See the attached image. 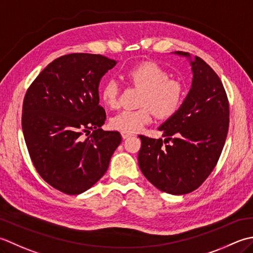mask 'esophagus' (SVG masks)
<instances>
[{"mask_svg":"<svg viewBox=\"0 0 253 253\" xmlns=\"http://www.w3.org/2000/svg\"><path fill=\"white\" fill-rule=\"evenodd\" d=\"M121 135H122L123 138H127V137L132 136L133 134H132V133H126V132H121Z\"/></svg>","mask_w":253,"mask_h":253,"instance_id":"34e87169","label":"esophagus"}]
</instances>
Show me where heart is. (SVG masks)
I'll list each match as a JSON object with an SVG mask.
<instances>
[{"instance_id":"1","label":"heart","mask_w":253,"mask_h":253,"mask_svg":"<svg viewBox=\"0 0 253 253\" xmlns=\"http://www.w3.org/2000/svg\"><path fill=\"white\" fill-rule=\"evenodd\" d=\"M169 76V72L155 62H143L128 69L126 79L133 86L143 89L140 98L142 108L117 113L110 120L111 126L121 132L134 133L152 120L153 112L158 119H168L176 115L183 104L184 86ZM100 96L105 106L115 109L120 101L119 83L115 80L106 81Z\"/></svg>"}]
</instances>
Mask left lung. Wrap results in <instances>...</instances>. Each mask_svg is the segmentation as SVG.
<instances>
[{
	"instance_id": "8db88e82",
	"label": "left lung",
	"mask_w": 253,
	"mask_h": 253,
	"mask_svg": "<svg viewBox=\"0 0 253 253\" xmlns=\"http://www.w3.org/2000/svg\"><path fill=\"white\" fill-rule=\"evenodd\" d=\"M179 55L190 54L183 51ZM192 86L176 115L158 127L162 138L138 135V166L163 192L180 195L197 190L213 171L229 126V102L218 75L199 56L191 61Z\"/></svg>"
}]
</instances>
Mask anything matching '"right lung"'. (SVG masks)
<instances>
[{"label":"right lung","instance_id":"right-lung-1","mask_svg":"<svg viewBox=\"0 0 253 253\" xmlns=\"http://www.w3.org/2000/svg\"><path fill=\"white\" fill-rule=\"evenodd\" d=\"M116 63L100 54L62 55L26 91L22 127L29 156L41 178L65 194L91 188L122 141L119 132L101 128L106 112L98 95Z\"/></svg>","mask_w":253,"mask_h":253}]
</instances>
